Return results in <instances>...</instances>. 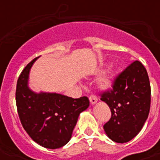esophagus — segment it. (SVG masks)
I'll return each instance as SVG.
<instances>
[{"instance_id":"obj_1","label":"esophagus","mask_w":160,"mask_h":160,"mask_svg":"<svg viewBox=\"0 0 160 160\" xmlns=\"http://www.w3.org/2000/svg\"><path fill=\"white\" fill-rule=\"evenodd\" d=\"M98 99V98L95 95H91L90 97H89V100H90L91 104H94L95 103H97Z\"/></svg>"}]
</instances>
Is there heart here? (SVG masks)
Here are the masks:
<instances>
[{"instance_id": "heart-1", "label": "heart", "mask_w": 160, "mask_h": 160, "mask_svg": "<svg viewBox=\"0 0 160 160\" xmlns=\"http://www.w3.org/2000/svg\"><path fill=\"white\" fill-rule=\"evenodd\" d=\"M99 85L104 89H109V88H111L112 87V85H113V77L111 76V75L105 76L101 80Z\"/></svg>"}]
</instances>
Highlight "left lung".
Instances as JSON below:
<instances>
[{
  "label": "left lung",
  "mask_w": 160,
  "mask_h": 160,
  "mask_svg": "<svg viewBox=\"0 0 160 160\" xmlns=\"http://www.w3.org/2000/svg\"><path fill=\"white\" fill-rule=\"evenodd\" d=\"M100 99L111 111L104 125L108 137L124 143L135 137L148 119L151 104V87L148 72L137 60L118 73L111 88L102 91Z\"/></svg>",
  "instance_id": "obj_1"
}]
</instances>
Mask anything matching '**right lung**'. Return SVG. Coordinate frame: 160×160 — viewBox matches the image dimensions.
I'll use <instances>...</instances> for the list:
<instances>
[{
  "label": "right lung",
  "instance_id": "obj_1",
  "mask_svg": "<svg viewBox=\"0 0 160 160\" xmlns=\"http://www.w3.org/2000/svg\"><path fill=\"white\" fill-rule=\"evenodd\" d=\"M36 57L19 74L16 87V105L24 129L43 148L56 149L66 145L79 115L89 104L88 98L67 97L57 93H35L27 87L31 68Z\"/></svg>",
  "mask_w": 160,
  "mask_h": 160
}]
</instances>
